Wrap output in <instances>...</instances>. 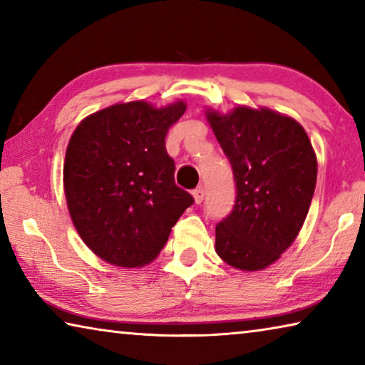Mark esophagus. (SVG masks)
<instances>
[{
    "label": "esophagus",
    "mask_w": 365,
    "mask_h": 365,
    "mask_svg": "<svg viewBox=\"0 0 365 365\" xmlns=\"http://www.w3.org/2000/svg\"><path fill=\"white\" fill-rule=\"evenodd\" d=\"M193 197L196 201V205H201L202 200H205V188L202 187H197L193 190Z\"/></svg>",
    "instance_id": "34e87169"
}]
</instances>
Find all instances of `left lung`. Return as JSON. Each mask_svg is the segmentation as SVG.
<instances>
[{"instance_id":"1","label":"left lung","mask_w":365,"mask_h":365,"mask_svg":"<svg viewBox=\"0 0 365 365\" xmlns=\"http://www.w3.org/2000/svg\"><path fill=\"white\" fill-rule=\"evenodd\" d=\"M232 165L235 205L215 225V251L227 264L259 270L298 237L317 182V159L298 122L270 109L207 113Z\"/></svg>"}]
</instances>
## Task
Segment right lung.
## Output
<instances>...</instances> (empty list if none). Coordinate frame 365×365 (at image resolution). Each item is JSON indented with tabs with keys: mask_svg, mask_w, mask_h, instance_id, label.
<instances>
[{
	"mask_svg": "<svg viewBox=\"0 0 365 365\" xmlns=\"http://www.w3.org/2000/svg\"><path fill=\"white\" fill-rule=\"evenodd\" d=\"M182 101L164 109L115 104L78 123L64 163V190L73 225L106 262L141 267L168 243L172 227L195 200L177 187L165 151Z\"/></svg>",
	"mask_w": 365,
	"mask_h": 365,
	"instance_id": "obj_1",
	"label": "right lung"
}]
</instances>
